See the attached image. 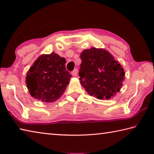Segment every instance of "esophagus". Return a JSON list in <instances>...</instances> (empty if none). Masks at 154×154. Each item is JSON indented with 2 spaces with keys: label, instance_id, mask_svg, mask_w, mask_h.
<instances>
[{
  "label": "esophagus",
  "instance_id": "obj_1",
  "mask_svg": "<svg viewBox=\"0 0 154 154\" xmlns=\"http://www.w3.org/2000/svg\"><path fill=\"white\" fill-rule=\"evenodd\" d=\"M77 74H78V70L77 69H74L73 71H72V75H73V76H77Z\"/></svg>",
  "mask_w": 154,
  "mask_h": 154
}]
</instances>
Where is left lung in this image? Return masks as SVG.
<instances>
[{"label": "left lung", "mask_w": 154, "mask_h": 154, "mask_svg": "<svg viewBox=\"0 0 154 154\" xmlns=\"http://www.w3.org/2000/svg\"><path fill=\"white\" fill-rule=\"evenodd\" d=\"M80 83L90 96L109 100L119 92L125 79L122 65L105 49H84L80 56Z\"/></svg>", "instance_id": "1"}]
</instances>
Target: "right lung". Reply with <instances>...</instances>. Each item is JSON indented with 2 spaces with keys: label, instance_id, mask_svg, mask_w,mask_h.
<instances>
[{
  "label": "right lung",
  "instance_id": "1",
  "mask_svg": "<svg viewBox=\"0 0 154 154\" xmlns=\"http://www.w3.org/2000/svg\"><path fill=\"white\" fill-rule=\"evenodd\" d=\"M65 63V58L54 52L38 57L26 77L30 94L45 103L54 102L60 98L71 77Z\"/></svg>",
  "mask_w": 154,
  "mask_h": 154
}]
</instances>
